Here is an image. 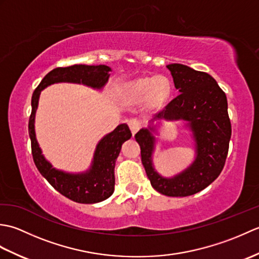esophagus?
Returning <instances> with one entry per match:
<instances>
[{
    "label": "esophagus",
    "instance_id": "obj_1",
    "mask_svg": "<svg viewBox=\"0 0 259 259\" xmlns=\"http://www.w3.org/2000/svg\"><path fill=\"white\" fill-rule=\"evenodd\" d=\"M128 125H129V128L131 130V133H133V135H136L139 131L141 124L137 119H131V120L128 121Z\"/></svg>",
    "mask_w": 259,
    "mask_h": 259
}]
</instances>
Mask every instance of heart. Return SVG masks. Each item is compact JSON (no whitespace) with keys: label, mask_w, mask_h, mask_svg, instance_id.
<instances>
[{"label":"heart","mask_w":259,"mask_h":259,"mask_svg":"<svg viewBox=\"0 0 259 259\" xmlns=\"http://www.w3.org/2000/svg\"><path fill=\"white\" fill-rule=\"evenodd\" d=\"M171 83L166 76L144 78L130 82L126 85V92L135 99H142L148 96V100L152 106H158L169 97Z\"/></svg>","instance_id":"b5f03b06"}]
</instances>
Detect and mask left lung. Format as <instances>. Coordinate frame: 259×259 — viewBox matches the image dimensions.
Instances as JSON below:
<instances>
[{"label":"left lung","mask_w":259,"mask_h":259,"mask_svg":"<svg viewBox=\"0 0 259 259\" xmlns=\"http://www.w3.org/2000/svg\"><path fill=\"white\" fill-rule=\"evenodd\" d=\"M179 95L172 99L155 120H184L191 130L196 159L184 171L171 178L159 175L152 162L156 138L153 126L141 129L135 138L141 149V161L151 186L169 197L191 196L205 189L221 175L226 161L232 124L225 92L211 75L187 65H167Z\"/></svg>","instance_id":"8db88e82"}]
</instances>
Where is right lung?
Listing matches in <instances>:
<instances>
[{"mask_svg":"<svg viewBox=\"0 0 259 259\" xmlns=\"http://www.w3.org/2000/svg\"><path fill=\"white\" fill-rule=\"evenodd\" d=\"M108 65L74 64L67 68H56L50 71L33 92L32 112L29 120V135L31 139L32 156L40 174L60 194L79 203H96L106 200L114 190V166L120 153L121 146L131 138V131L125 123L119 124L112 133L106 135L97 145L93 161L89 170L82 174H69L52 167L38 147L34 130L35 112L41 91L58 82L82 83L93 89H101L107 83Z\"/></svg>","mask_w":259,"mask_h":259,"instance_id":"obj_1","label":"right lung"}]
</instances>
